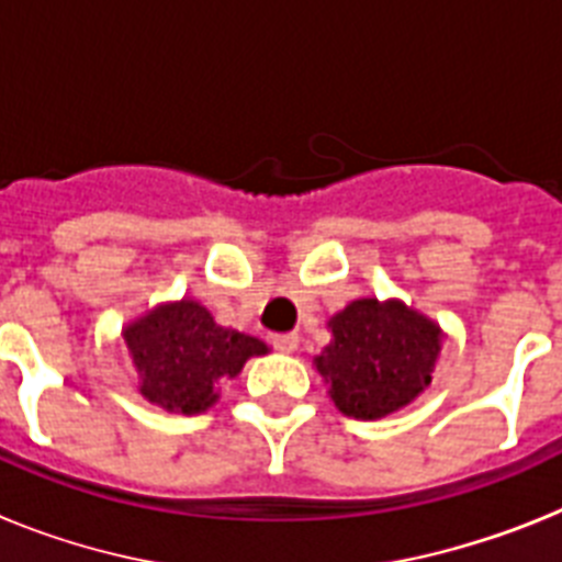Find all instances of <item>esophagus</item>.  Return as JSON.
I'll use <instances>...</instances> for the list:
<instances>
[{
    "mask_svg": "<svg viewBox=\"0 0 562 562\" xmlns=\"http://www.w3.org/2000/svg\"><path fill=\"white\" fill-rule=\"evenodd\" d=\"M272 345H276V350H281V353H292V350L299 347V333H276V336H272Z\"/></svg>",
    "mask_w": 562,
    "mask_h": 562,
    "instance_id": "esophagus-1",
    "label": "esophagus"
}]
</instances>
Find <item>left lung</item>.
Here are the masks:
<instances>
[{
    "mask_svg": "<svg viewBox=\"0 0 562 562\" xmlns=\"http://www.w3.org/2000/svg\"><path fill=\"white\" fill-rule=\"evenodd\" d=\"M330 330L315 368L345 416L382 419L411 405L434 379L442 330L402 301H353L333 315Z\"/></svg>",
    "mask_w": 562,
    "mask_h": 562,
    "instance_id": "1",
    "label": "left lung"
}]
</instances>
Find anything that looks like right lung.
Returning a JSON list of instances; mask_svg holds the SVG:
<instances>
[{"instance_id":"obj_1","label":"right lung","mask_w":562,"mask_h":562,"mask_svg":"<svg viewBox=\"0 0 562 562\" xmlns=\"http://www.w3.org/2000/svg\"><path fill=\"white\" fill-rule=\"evenodd\" d=\"M125 347L140 375L137 391L171 414H203L217 402L215 384L238 375L270 347L261 338L221 327L201 301H169L125 324Z\"/></svg>"}]
</instances>
